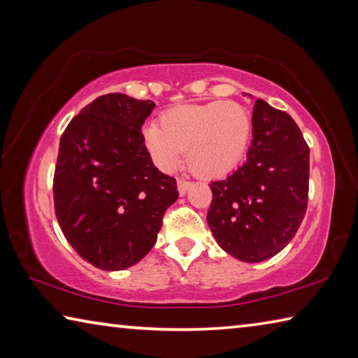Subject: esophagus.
Listing matches in <instances>:
<instances>
[{
	"instance_id": "34e87169",
	"label": "esophagus",
	"mask_w": 358,
	"mask_h": 358,
	"mask_svg": "<svg viewBox=\"0 0 358 358\" xmlns=\"http://www.w3.org/2000/svg\"><path fill=\"white\" fill-rule=\"evenodd\" d=\"M177 185H178V192H180V196H185V194L187 192V189H189V187L192 186L191 181H187V180H185V178H178Z\"/></svg>"
}]
</instances>
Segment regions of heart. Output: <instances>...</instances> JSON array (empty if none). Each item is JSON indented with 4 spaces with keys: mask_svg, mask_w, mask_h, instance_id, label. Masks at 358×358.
I'll return each instance as SVG.
<instances>
[{
    "mask_svg": "<svg viewBox=\"0 0 358 358\" xmlns=\"http://www.w3.org/2000/svg\"><path fill=\"white\" fill-rule=\"evenodd\" d=\"M252 131L251 113L235 101L181 106L161 117V126L148 124L143 142L162 171L178 166L186 151L187 166L201 177H217L238 164Z\"/></svg>",
    "mask_w": 358,
    "mask_h": 358,
    "instance_id": "1",
    "label": "heart"
}]
</instances>
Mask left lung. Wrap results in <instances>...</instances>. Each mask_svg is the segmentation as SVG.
I'll use <instances>...</instances> for the list:
<instances>
[{"instance_id":"obj_1","label":"left lung","mask_w":358,"mask_h":358,"mask_svg":"<svg viewBox=\"0 0 358 358\" xmlns=\"http://www.w3.org/2000/svg\"><path fill=\"white\" fill-rule=\"evenodd\" d=\"M210 187L207 222L224 251L243 262L280 252L305 217L310 191V147L292 117L257 99L246 161Z\"/></svg>"}]
</instances>
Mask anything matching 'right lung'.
I'll return each instance as SVG.
<instances>
[{
	"mask_svg": "<svg viewBox=\"0 0 358 358\" xmlns=\"http://www.w3.org/2000/svg\"><path fill=\"white\" fill-rule=\"evenodd\" d=\"M155 102L108 93L85 106L59 141L55 215L78 256L101 270H124L156 243L177 181L157 171L142 126Z\"/></svg>",
	"mask_w": 358,
	"mask_h": 358,
	"instance_id": "add662e5",
	"label": "right lung"
}]
</instances>
